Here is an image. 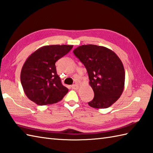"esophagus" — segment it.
<instances>
[{"mask_svg": "<svg viewBox=\"0 0 153 153\" xmlns=\"http://www.w3.org/2000/svg\"><path fill=\"white\" fill-rule=\"evenodd\" d=\"M71 88H72V89H73V90H77V89H79V85L75 84V85H73L71 86Z\"/></svg>", "mask_w": 153, "mask_h": 153, "instance_id": "obj_1", "label": "esophagus"}]
</instances>
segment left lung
<instances>
[{
    "label": "left lung",
    "mask_w": 153,
    "mask_h": 153,
    "mask_svg": "<svg viewBox=\"0 0 153 153\" xmlns=\"http://www.w3.org/2000/svg\"><path fill=\"white\" fill-rule=\"evenodd\" d=\"M73 53L86 67L94 93L88 105L98 109L111 106L124 89L125 70L119 57L110 49L91 44L78 47Z\"/></svg>",
    "instance_id": "1"
}]
</instances>
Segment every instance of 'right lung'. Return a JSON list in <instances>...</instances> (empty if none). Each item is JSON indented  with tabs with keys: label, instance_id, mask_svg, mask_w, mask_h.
Instances as JSON below:
<instances>
[{
	"label": "right lung",
	"instance_id": "add662e5",
	"mask_svg": "<svg viewBox=\"0 0 153 153\" xmlns=\"http://www.w3.org/2000/svg\"><path fill=\"white\" fill-rule=\"evenodd\" d=\"M73 45H45L37 49L25 61L20 74L25 94L37 105L61 101L68 90L62 85L55 63L67 54Z\"/></svg>",
	"mask_w": 153,
	"mask_h": 153
}]
</instances>
